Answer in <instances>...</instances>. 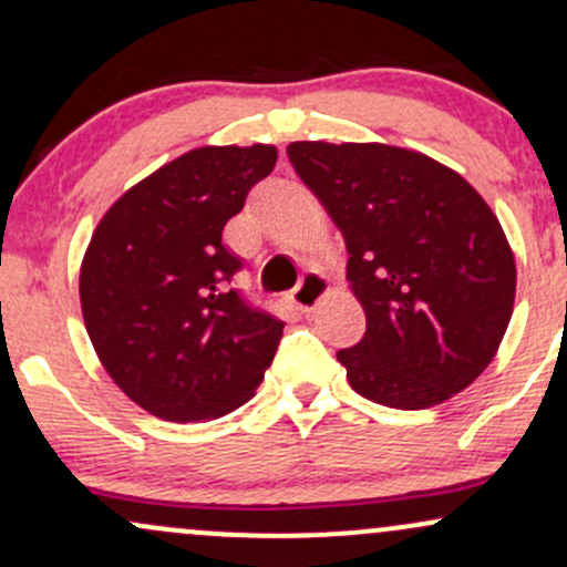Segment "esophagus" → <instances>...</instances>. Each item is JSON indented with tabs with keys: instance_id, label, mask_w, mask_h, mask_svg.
Instances as JSON below:
<instances>
[{
	"instance_id": "obj_1",
	"label": "esophagus",
	"mask_w": 567,
	"mask_h": 567,
	"mask_svg": "<svg viewBox=\"0 0 567 567\" xmlns=\"http://www.w3.org/2000/svg\"><path fill=\"white\" fill-rule=\"evenodd\" d=\"M328 292H330L328 279L315 275V271H309V275H303L301 279H298L296 288L290 290V298H292V303H298L303 311H309V309H315V306L320 303Z\"/></svg>"
}]
</instances>
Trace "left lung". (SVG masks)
Masks as SVG:
<instances>
[{"instance_id": "1", "label": "left lung", "mask_w": 567, "mask_h": 567, "mask_svg": "<svg viewBox=\"0 0 567 567\" xmlns=\"http://www.w3.org/2000/svg\"><path fill=\"white\" fill-rule=\"evenodd\" d=\"M288 157L349 247L365 336L338 351L370 402L421 410L466 389L514 306V256L491 207L451 167L383 143L298 141Z\"/></svg>"}]
</instances>
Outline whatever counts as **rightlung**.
Returning a JSON list of instances; mask_svg holds the SVG:
<instances>
[{"label": "right lung", "instance_id": "1", "mask_svg": "<svg viewBox=\"0 0 567 567\" xmlns=\"http://www.w3.org/2000/svg\"><path fill=\"white\" fill-rule=\"evenodd\" d=\"M277 148L205 146L159 167L103 216L84 252L90 341L116 386L165 421L245 405L285 322L234 288L245 261L224 226L275 171Z\"/></svg>", "mask_w": 567, "mask_h": 567}]
</instances>
